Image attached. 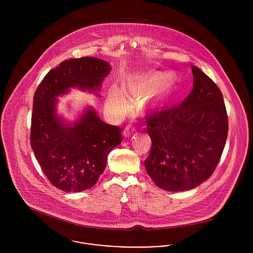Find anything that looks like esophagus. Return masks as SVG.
<instances>
[{
	"mask_svg": "<svg viewBox=\"0 0 253 253\" xmlns=\"http://www.w3.org/2000/svg\"><path fill=\"white\" fill-rule=\"evenodd\" d=\"M134 130H135L134 128H130L129 126H126V127L125 128V130H124V135H125V136H129Z\"/></svg>",
	"mask_w": 253,
	"mask_h": 253,
	"instance_id": "1",
	"label": "esophagus"
}]
</instances>
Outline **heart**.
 I'll use <instances>...</instances> for the list:
<instances>
[{
  "label": "heart",
  "instance_id": "b5f03b06",
  "mask_svg": "<svg viewBox=\"0 0 253 253\" xmlns=\"http://www.w3.org/2000/svg\"><path fill=\"white\" fill-rule=\"evenodd\" d=\"M162 82H163V76H154L147 80H132L128 82L125 86L126 94L128 97V102L130 104L135 103L136 101H138V99L142 95L157 88L162 84ZM173 83H174L173 75L171 74L168 75L165 79V84L167 86H169ZM153 96L154 95H150L147 98L146 103L148 105H151V106L157 105L158 98H155ZM107 102L111 110L118 115L125 114L128 107V102L126 98L125 97L123 92L116 87L111 89Z\"/></svg>",
  "mask_w": 253,
  "mask_h": 253
}]
</instances>
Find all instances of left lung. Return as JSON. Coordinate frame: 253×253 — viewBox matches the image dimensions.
I'll return each instance as SVG.
<instances>
[{"label":"left lung","instance_id":"obj_1","mask_svg":"<svg viewBox=\"0 0 253 253\" xmlns=\"http://www.w3.org/2000/svg\"><path fill=\"white\" fill-rule=\"evenodd\" d=\"M193 90L180 105L146 117L152 140L145 160L148 175L167 191L193 189L216 169L228 135L223 95L215 83L192 66Z\"/></svg>","mask_w":253,"mask_h":253}]
</instances>
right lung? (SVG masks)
Here are the masks:
<instances>
[{
  "instance_id": "obj_1",
  "label": "right lung",
  "mask_w": 253,
  "mask_h": 253,
  "mask_svg": "<svg viewBox=\"0 0 253 253\" xmlns=\"http://www.w3.org/2000/svg\"><path fill=\"white\" fill-rule=\"evenodd\" d=\"M111 71L96 57L68 59L47 73L35 91L31 119V147L50 183L65 192L91 188L106 168L111 150L121 144L122 129L105 124L87 107L72 124L56 112V97L70 88L98 91Z\"/></svg>"
}]
</instances>
